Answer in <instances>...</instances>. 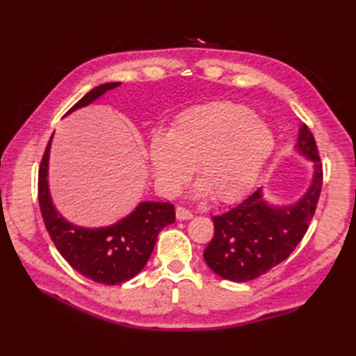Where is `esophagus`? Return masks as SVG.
Instances as JSON below:
<instances>
[{
  "mask_svg": "<svg viewBox=\"0 0 356 356\" xmlns=\"http://www.w3.org/2000/svg\"><path fill=\"white\" fill-rule=\"evenodd\" d=\"M176 217H177V220H190V218H193V213L190 209H186L184 207H177Z\"/></svg>",
  "mask_w": 356,
  "mask_h": 356,
  "instance_id": "1",
  "label": "esophagus"
}]
</instances>
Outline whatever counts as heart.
Returning a JSON list of instances; mask_svg holds the SVG:
<instances>
[{"instance_id":"obj_1","label":"heart","mask_w":356,"mask_h":356,"mask_svg":"<svg viewBox=\"0 0 356 356\" xmlns=\"http://www.w3.org/2000/svg\"><path fill=\"white\" fill-rule=\"evenodd\" d=\"M274 148L269 128L246 105L211 102L184 113L170 139L156 136L149 159L162 190L177 194L197 170L199 191L216 202L240 199Z\"/></svg>"}]
</instances>
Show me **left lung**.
Listing matches in <instances>:
<instances>
[{"mask_svg":"<svg viewBox=\"0 0 356 356\" xmlns=\"http://www.w3.org/2000/svg\"><path fill=\"white\" fill-rule=\"evenodd\" d=\"M297 148L315 162L314 182L305 197L277 208L264 202L260 188L245 200L214 216V237L205 249V261L217 275L231 282H249L284 261L303 240L323 186V163L312 131L301 127Z\"/></svg>","mask_w":356,"mask_h":356,"instance_id":"8db88e82","label":"left lung"}]
</instances>
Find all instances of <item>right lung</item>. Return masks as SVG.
I'll list each match as a JSON object with an SVG mask.
<instances>
[{"instance_id":"1","label":"right lung","mask_w":356,"mask_h":356,"mask_svg":"<svg viewBox=\"0 0 356 356\" xmlns=\"http://www.w3.org/2000/svg\"><path fill=\"white\" fill-rule=\"evenodd\" d=\"M120 82L102 84L88 92L67 111L86 107ZM51 138L45 147L38 172V202L49 236L67 263L79 274L102 284L128 282L145 266L153 252L159 232L176 220L174 205L168 202H143L133 213L105 228L88 229L67 222L58 214L49 194L47 165Z\"/></svg>"}]
</instances>
